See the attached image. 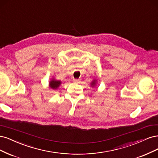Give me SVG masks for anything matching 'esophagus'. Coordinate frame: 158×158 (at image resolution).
I'll return each instance as SVG.
<instances>
[{"instance_id":"obj_1","label":"esophagus","mask_w":158,"mask_h":158,"mask_svg":"<svg viewBox=\"0 0 158 158\" xmlns=\"http://www.w3.org/2000/svg\"><path fill=\"white\" fill-rule=\"evenodd\" d=\"M73 82L74 83H79L80 81H81V80L79 79H73Z\"/></svg>"}]
</instances>
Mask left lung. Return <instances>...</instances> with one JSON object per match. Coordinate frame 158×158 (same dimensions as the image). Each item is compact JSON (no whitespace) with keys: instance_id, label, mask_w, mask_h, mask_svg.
<instances>
[{"instance_id":"obj_1","label":"left lung","mask_w":158,"mask_h":158,"mask_svg":"<svg viewBox=\"0 0 158 158\" xmlns=\"http://www.w3.org/2000/svg\"><path fill=\"white\" fill-rule=\"evenodd\" d=\"M96 84H97V80L93 79L92 81V82L90 83V86H92V87H94V86H95L96 85Z\"/></svg>"}]
</instances>
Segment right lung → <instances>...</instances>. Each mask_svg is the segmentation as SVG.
<instances>
[{
    "label": "right lung",
    "mask_w": 158,
    "mask_h": 158,
    "mask_svg": "<svg viewBox=\"0 0 158 158\" xmlns=\"http://www.w3.org/2000/svg\"><path fill=\"white\" fill-rule=\"evenodd\" d=\"M62 84V82L60 80H56L54 78L51 79V80H50L49 83H48V86L50 89L55 90L58 89L59 86H60V85Z\"/></svg>",
    "instance_id": "obj_1"
}]
</instances>
